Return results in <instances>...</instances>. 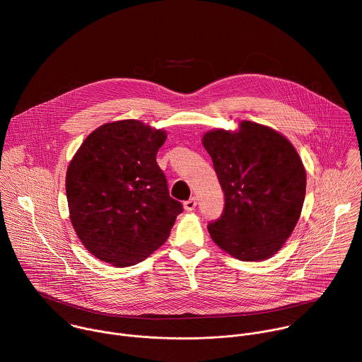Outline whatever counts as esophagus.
I'll return each instance as SVG.
<instances>
[{
	"label": "esophagus",
	"mask_w": 362,
	"mask_h": 362,
	"mask_svg": "<svg viewBox=\"0 0 362 362\" xmlns=\"http://www.w3.org/2000/svg\"><path fill=\"white\" fill-rule=\"evenodd\" d=\"M196 204H197V199L196 197H190L189 200H186L185 202V211L186 212H192V211H194L196 209Z\"/></svg>",
	"instance_id": "1"
}]
</instances>
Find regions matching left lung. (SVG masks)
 Here are the masks:
<instances>
[{
    "mask_svg": "<svg viewBox=\"0 0 362 362\" xmlns=\"http://www.w3.org/2000/svg\"><path fill=\"white\" fill-rule=\"evenodd\" d=\"M225 193L222 216L208 225L214 242L239 261H264L293 232L305 199L306 172L279 132L240 122L238 132L204 133Z\"/></svg>",
    "mask_w": 362,
    "mask_h": 362,
    "instance_id": "obj_1",
    "label": "left lung"
}]
</instances>
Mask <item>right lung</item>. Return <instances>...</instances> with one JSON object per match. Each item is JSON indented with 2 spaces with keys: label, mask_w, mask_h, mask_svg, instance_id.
<instances>
[{
  "label": "right lung",
  "mask_w": 362,
  "mask_h": 362,
  "mask_svg": "<svg viewBox=\"0 0 362 362\" xmlns=\"http://www.w3.org/2000/svg\"><path fill=\"white\" fill-rule=\"evenodd\" d=\"M166 132L139 120L90 133L66 175L73 228L97 259L124 268L144 261L170 235L182 203L156 162Z\"/></svg>",
  "instance_id": "1"
}]
</instances>
